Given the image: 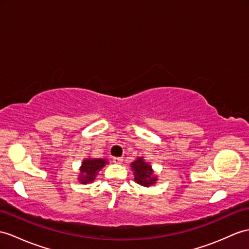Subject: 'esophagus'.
<instances>
[{
  "label": "esophagus",
  "mask_w": 249,
  "mask_h": 249,
  "mask_svg": "<svg viewBox=\"0 0 249 249\" xmlns=\"http://www.w3.org/2000/svg\"><path fill=\"white\" fill-rule=\"evenodd\" d=\"M113 162L114 163H121L123 162V159H121V157H114Z\"/></svg>",
  "instance_id": "1"
}]
</instances>
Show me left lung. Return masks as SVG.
<instances>
[{"label":"left lung","mask_w":249,"mask_h":249,"mask_svg":"<svg viewBox=\"0 0 249 249\" xmlns=\"http://www.w3.org/2000/svg\"><path fill=\"white\" fill-rule=\"evenodd\" d=\"M131 170L134 174V180L141 186H154L157 179H159L153 171L152 166L145 161L142 156L137 157L134 161L131 162Z\"/></svg>","instance_id":"8db88e82"}]
</instances>
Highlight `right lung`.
I'll list each match as a JSON object with an SVG mask.
<instances>
[{"instance_id":"1","label":"right lung","mask_w":249,"mask_h":249,"mask_svg":"<svg viewBox=\"0 0 249 249\" xmlns=\"http://www.w3.org/2000/svg\"><path fill=\"white\" fill-rule=\"evenodd\" d=\"M107 163H108V160L106 159H92V157L84 159L81 162L80 169H79V174L77 178L79 183L83 185L93 183L96 179L97 175H98V172Z\"/></svg>"}]
</instances>
